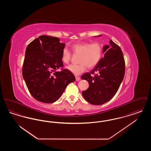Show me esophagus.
I'll return each mask as SVG.
<instances>
[{"mask_svg": "<svg viewBox=\"0 0 151 151\" xmlns=\"http://www.w3.org/2000/svg\"><path fill=\"white\" fill-rule=\"evenodd\" d=\"M75 78H76V80L77 81H79V80H80V78L79 77V76H76Z\"/></svg>", "mask_w": 151, "mask_h": 151, "instance_id": "1", "label": "esophagus"}]
</instances>
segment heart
Here are the masks:
<instances>
[{"mask_svg":"<svg viewBox=\"0 0 151 151\" xmlns=\"http://www.w3.org/2000/svg\"><path fill=\"white\" fill-rule=\"evenodd\" d=\"M71 50L74 54H79L78 65H70L66 68L75 75H79L86 70V67L92 68L100 61L102 55V46L99 42H83L73 44ZM71 53L67 48L62 52V61L68 64L71 59Z\"/></svg>","mask_w":151,"mask_h":151,"instance_id":"b5f03b06","label":"heart"}]
</instances>
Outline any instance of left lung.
I'll list each match as a JSON object with an SVG mask.
<instances>
[{
    "label": "left lung",
    "mask_w": 151,
    "mask_h": 151,
    "mask_svg": "<svg viewBox=\"0 0 151 151\" xmlns=\"http://www.w3.org/2000/svg\"><path fill=\"white\" fill-rule=\"evenodd\" d=\"M103 52L104 57L91 72L81 76V79L86 80L89 85L82 94L87 102L95 105L105 104L114 96L125 72L124 59L118 45L110 40L109 45L104 46ZM92 74L95 76L92 77Z\"/></svg>",
    "instance_id": "1"
}]
</instances>
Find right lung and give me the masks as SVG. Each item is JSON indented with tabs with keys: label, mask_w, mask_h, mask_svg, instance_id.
<instances>
[{
	"label": "right lung",
	"mask_w": 151,
	"mask_h": 151,
	"mask_svg": "<svg viewBox=\"0 0 151 151\" xmlns=\"http://www.w3.org/2000/svg\"><path fill=\"white\" fill-rule=\"evenodd\" d=\"M65 43L57 37L41 36L28 45L22 66V76L30 93L37 101L52 103L58 100L70 83L72 72L63 67L62 52Z\"/></svg>",
	"instance_id": "1"
}]
</instances>
